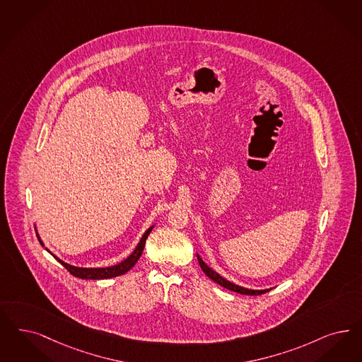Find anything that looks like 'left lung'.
Masks as SVG:
<instances>
[{
	"mask_svg": "<svg viewBox=\"0 0 362 362\" xmlns=\"http://www.w3.org/2000/svg\"><path fill=\"white\" fill-rule=\"evenodd\" d=\"M197 257H198V261H199L200 267H202L203 273L207 275L210 279H212L215 284H218V285H221V286L226 287V288H228V290H231V291H235V293H239V294H246V296H259V294H264V293H267V291H270V290H272V288H264V290H252V288H246V287L238 286L235 284H233V282L227 281V279H225L222 275L218 274L216 272H214L212 269H210L206 263L202 261V258H200L198 254H197Z\"/></svg>",
	"mask_w": 362,
	"mask_h": 362,
	"instance_id": "obj_1",
	"label": "left lung"
}]
</instances>
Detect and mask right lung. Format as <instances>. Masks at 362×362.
Returning <instances> with one entry per match:
<instances>
[{
    "mask_svg": "<svg viewBox=\"0 0 362 362\" xmlns=\"http://www.w3.org/2000/svg\"><path fill=\"white\" fill-rule=\"evenodd\" d=\"M152 228H153V226H151L150 228L143 234L140 242L137 243L136 249L132 251V254L128 258H125L124 261H122V262L117 263L115 266H108V267H76V266L68 264V263L64 262L62 259H59L56 255H53L50 252L49 250L47 249V251H49L50 254L59 262L62 263L71 274L75 275L77 278H81V279H107V278H113V276L125 274L128 270H131L135 266V263L137 262V259L140 258V255H141V252L144 250L146 240H147V238L150 235ZM37 238L40 243L44 246L42 240L40 239V237Z\"/></svg>",
    "mask_w": 362,
    "mask_h": 362,
    "instance_id": "right-lung-1",
    "label": "right lung"
}]
</instances>
